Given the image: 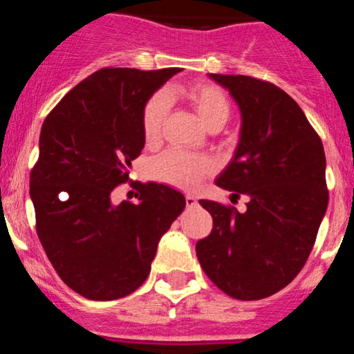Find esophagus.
<instances>
[{
    "label": "esophagus",
    "mask_w": 354,
    "mask_h": 354,
    "mask_svg": "<svg viewBox=\"0 0 354 354\" xmlns=\"http://www.w3.org/2000/svg\"><path fill=\"white\" fill-rule=\"evenodd\" d=\"M185 206L187 207H196L198 206V198L192 194H185Z\"/></svg>",
    "instance_id": "obj_1"
}]
</instances>
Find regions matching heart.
Listing matches in <instances>:
<instances>
[{
	"label": "heart",
	"mask_w": 354,
	"mask_h": 354,
	"mask_svg": "<svg viewBox=\"0 0 354 354\" xmlns=\"http://www.w3.org/2000/svg\"><path fill=\"white\" fill-rule=\"evenodd\" d=\"M180 93L207 127L223 126L230 115V102L223 90L209 83H191L180 88ZM170 100L165 93H153L141 109V129L147 145H156L169 114ZM214 162L206 155H194L182 150H170L156 156L150 165L151 176L160 182L182 189H192L204 177L214 172Z\"/></svg>",
	"instance_id": "1"
}]
</instances>
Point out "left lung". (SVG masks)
I'll use <instances>...</instances> for the list:
<instances>
[{
	"mask_svg": "<svg viewBox=\"0 0 354 354\" xmlns=\"http://www.w3.org/2000/svg\"><path fill=\"white\" fill-rule=\"evenodd\" d=\"M209 78L228 88L242 112L239 148L216 185L249 203L239 213L201 199L213 230L196 254L228 297L261 300L290 285L310 256L329 201L326 153L300 105L279 86L243 75Z\"/></svg>",
	"mask_w": 354,
	"mask_h": 354,
	"instance_id": "1",
	"label": "left lung"
}]
</instances>
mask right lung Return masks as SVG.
<instances>
[{"label":"right lung","mask_w":354,"mask_h":354,"mask_svg":"<svg viewBox=\"0 0 354 354\" xmlns=\"http://www.w3.org/2000/svg\"><path fill=\"white\" fill-rule=\"evenodd\" d=\"M178 68H102L47 114L30 172L35 230L59 278L88 300H118L145 283L162 235L185 198L140 185L138 203L114 204L145 147L141 109Z\"/></svg>","instance_id":"add662e5"}]
</instances>
